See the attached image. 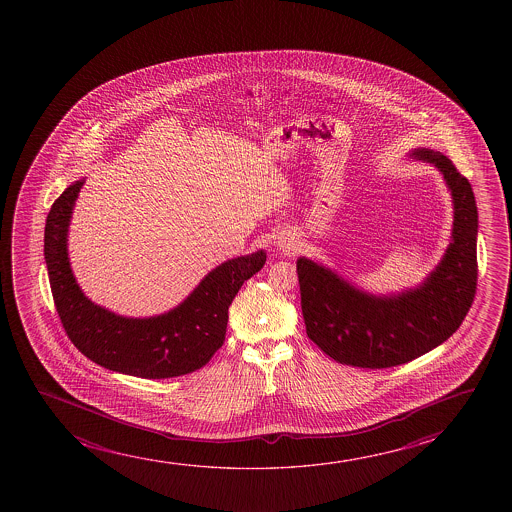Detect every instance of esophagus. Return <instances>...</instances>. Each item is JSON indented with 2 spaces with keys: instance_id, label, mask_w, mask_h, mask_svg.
Wrapping results in <instances>:
<instances>
[{
  "instance_id": "1",
  "label": "esophagus",
  "mask_w": 512,
  "mask_h": 512,
  "mask_svg": "<svg viewBox=\"0 0 512 512\" xmlns=\"http://www.w3.org/2000/svg\"><path fill=\"white\" fill-rule=\"evenodd\" d=\"M278 246H280L283 252L294 253L297 250V245H295L294 241H290L287 238L280 239Z\"/></svg>"
}]
</instances>
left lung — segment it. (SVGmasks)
<instances>
[{
    "instance_id": "8db88e82",
    "label": "left lung",
    "mask_w": 512,
    "mask_h": 512,
    "mask_svg": "<svg viewBox=\"0 0 512 512\" xmlns=\"http://www.w3.org/2000/svg\"><path fill=\"white\" fill-rule=\"evenodd\" d=\"M413 155L441 169L455 203L453 239L421 287L374 297L313 260H297L306 334L339 364H407L453 336L476 297L477 206L469 180L441 152L421 148Z\"/></svg>"
}]
</instances>
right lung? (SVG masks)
<instances>
[{"label": "right lung", "mask_w": 512, "mask_h": 512, "mask_svg": "<svg viewBox=\"0 0 512 512\" xmlns=\"http://www.w3.org/2000/svg\"><path fill=\"white\" fill-rule=\"evenodd\" d=\"M82 185L84 180L73 183L52 204L43 248L57 315L71 343L101 367L138 378H175L201 369L224 344L232 299L266 264V253L227 260L169 313L117 316L89 301L71 273L66 236Z\"/></svg>", "instance_id": "add662e5"}]
</instances>
